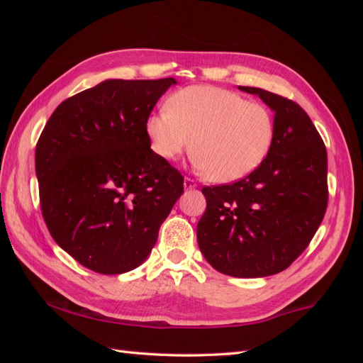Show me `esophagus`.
Instances as JSON below:
<instances>
[{
	"mask_svg": "<svg viewBox=\"0 0 363 363\" xmlns=\"http://www.w3.org/2000/svg\"><path fill=\"white\" fill-rule=\"evenodd\" d=\"M195 186H196L195 180H192L191 177L184 179V189H192V188H195Z\"/></svg>",
	"mask_w": 363,
	"mask_h": 363,
	"instance_id": "obj_1",
	"label": "esophagus"
}]
</instances>
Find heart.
Listing matches in <instances>:
<instances>
[{
    "label": "heart",
    "instance_id": "b5f03b06",
    "mask_svg": "<svg viewBox=\"0 0 363 363\" xmlns=\"http://www.w3.org/2000/svg\"><path fill=\"white\" fill-rule=\"evenodd\" d=\"M152 151L177 160L192 144L195 164L207 179L230 183L247 177L267 159L276 136L268 107L221 87L188 86L145 123Z\"/></svg>",
    "mask_w": 363,
    "mask_h": 363
}]
</instances>
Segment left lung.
<instances>
[{
    "instance_id": "8db88e82",
    "label": "left lung",
    "mask_w": 363,
    "mask_h": 363,
    "mask_svg": "<svg viewBox=\"0 0 363 363\" xmlns=\"http://www.w3.org/2000/svg\"><path fill=\"white\" fill-rule=\"evenodd\" d=\"M274 112L276 136L267 159L247 177L206 186L196 239L206 260L232 277H267L286 269L311 244L328 201L327 151L312 119L292 100L259 87Z\"/></svg>"
}]
</instances>
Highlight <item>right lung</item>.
<instances>
[{"label": "right lung", "instance_id": "1", "mask_svg": "<svg viewBox=\"0 0 363 363\" xmlns=\"http://www.w3.org/2000/svg\"><path fill=\"white\" fill-rule=\"evenodd\" d=\"M174 79L106 80L57 106L36 145L43 221L87 269L123 274L155 247L183 175L151 150L147 118Z\"/></svg>", "mask_w": 363, "mask_h": 363}]
</instances>
